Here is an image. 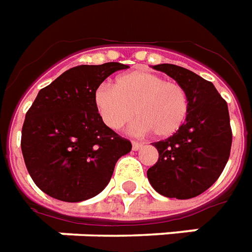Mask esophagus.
<instances>
[{"label":"esophagus","mask_w":252,"mask_h":252,"mask_svg":"<svg viewBox=\"0 0 252 252\" xmlns=\"http://www.w3.org/2000/svg\"><path fill=\"white\" fill-rule=\"evenodd\" d=\"M143 147V143L140 142H132V150H135V151H137V150H140V148Z\"/></svg>","instance_id":"esophagus-1"}]
</instances>
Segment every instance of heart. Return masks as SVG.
I'll list each match as a JSON object with an SVG mask.
<instances>
[{
    "mask_svg": "<svg viewBox=\"0 0 252 252\" xmlns=\"http://www.w3.org/2000/svg\"><path fill=\"white\" fill-rule=\"evenodd\" d=\"M94 106L106 126L121 129L139 117L136 129L170 137L184 126L189 98L180 83L150 71H131L117 77L115 86L102 83L94 92Z\"/></svg>",
    "mask_w": 252,
    "mask_h": 252,
    "instance_id": "obj_1",
    "label": "heart"
}]
</instances>
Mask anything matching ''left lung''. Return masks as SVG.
Wrapping results in <instances>:
<instances>
[{"label": "left lung", "instance_id": "left-lung-1", "mask_svg": "<svg viewBox=\"0 0 252 252\" xmlns=\"http://www.w3.org/2000/svg\"><path fill=\"white\" fill-rule=\"evenodd\" d=\"M153 68L185 89L189 112L175 135L153 143L159 158L148 169V181L164 197L193 198L216 182L229 158L232 131L228 105L213 83L188 68L169 63Z\"/></svg>", "mask_w": 252, "mask_h": 252}]
</instances>
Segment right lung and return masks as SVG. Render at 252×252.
Wrapping results in <instances>:
<instances>
[{"label": "right lung", "instance_id": "1", "mask_svg": "<svg viewBox=\"0 0 252 252\" xmlns=\"http://www.w3.org/2000/svg\"><path fill=\"white\" fill-rule=\"evenodd\" d=\"M123 63L72 67L37 94L25 115L21 151L36 186L66 202L92 198L109 184L115 164L131 151L94 106V92Z\"/></svg>", "mask_w": 252, "mask_h": 252}]
</instances>
